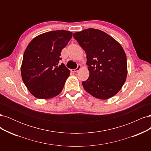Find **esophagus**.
Listing matches in <instances>:
<instances>
[{
	"mask_svg": "<svg viewBox=\"0 0 151 151\" xmlns=\"http://www.w3.org/2000/svg\"><path fill=\"white\" fill-rule=\"evenodd\" d=\"M81 65H77V67L76 68V69H72L71 72H73V73L77 72H78L81 69Z\"/></svg>",
	"mask_w": 151,
	"mask_h": 151,
	"instance_id": "1",
	"label": "esophagus"
}]
</instances>
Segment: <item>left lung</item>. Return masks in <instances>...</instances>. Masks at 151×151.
I'll return each mask as SVG.
<instances>
[{
    "mask_svg": "<svg viewBox=\"0 0 151 151\" xmlns=\"http://www.w3.org/2000/svg\"><path fill=\"white\" fill-rule=\"evenodd\" d=\"M73 36L86 53L89 76L82 83L84 89L100 99L113 97L127 76V57L121 45L97 29H86Z\"/></svg>",
    "mask_w": 151,
    "mask_h": 151,
    "instance_id": "8db88e82",
    "label": "left lung"
}]
</instances>
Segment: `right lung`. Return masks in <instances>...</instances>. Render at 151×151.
<instances>
[{
	"label": "right lung",
	"instance_id": "add662e5",
	"mask_svg": "<svg viewBox=\"0 0 151 151\" xmlns=\"http://www.w3.org/2000/svg\"><path fill=\"white\" fill-rule=\"evenodd\" d=\"M72 36L65 30L47 32L36 36L26 47L21 67V77L30 93L38 99L60 94L70 70L61 60L62 50Z\"/></svg>",
	"mask_w": 151,
	"mask_h": 151
}]
</instances>
